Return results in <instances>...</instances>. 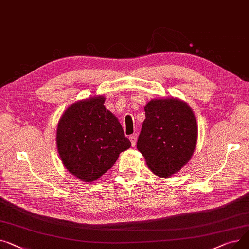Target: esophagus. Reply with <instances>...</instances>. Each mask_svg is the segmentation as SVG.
Returning <instances> with one entry per match:
<instances>
[{"mask_svg": "<svg viewBox=\"0 0 249 249\" xmlns=\"http://www.w3.org/2000/svg\"><path fill=\"white\" fill-rule=\"evenodd\" d=\"M137 140H138V135L134 134V135L129 136V141L131 142V145H135L137 143Z\"/></svg>", "mask_w": 249, "mask_h": 249, "instance_id": "34e87169", "label": "esophagus"}]
</instances>
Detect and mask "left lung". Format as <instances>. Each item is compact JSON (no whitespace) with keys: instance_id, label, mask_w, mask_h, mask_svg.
<instances>
[{"instance_id":"obj_1","label":"left lung","mask_w":249,"mask_h":249,"mask_svg":"<svg viewBox=\"0 0 249 249\" xmlns=\"http://www.w3.org/2000/svg\"><path fill=\"white\" fill-rule=\"evenodd\" d=\"M144 111L137 148L155 175L169 178L193 156L198 138L195 114L176 97L152 99Z\"/></svg>"}]
</instances>
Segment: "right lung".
Wrapping results in <instances>:
<instances>
[{
	"label": "right lung",
	"instance_id": "obj_1",
	"mask_svg": "<svg viewBox=\"0 0 249 249\" xmlns=\"http://www.w3.org/2000/svg\"><path fill=\"white\" fill-rule=\"evenodd\" d=\"M105 100L97 95L74 102L57 124L58 154L67 171L83 182L100 178L131 145Z\"/></svg>",
	"mask_w": 249,
	"mask_h": 249
}]
</instances>
